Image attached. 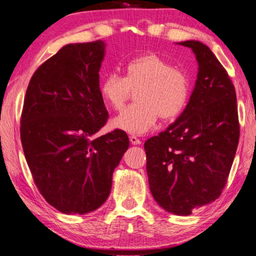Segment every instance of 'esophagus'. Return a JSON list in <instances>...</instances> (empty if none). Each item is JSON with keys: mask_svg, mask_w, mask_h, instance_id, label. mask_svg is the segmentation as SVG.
I'll list each match as a JSON object with an SVG mask.
<instances>
[{"mask_svg": "<svg viewBox=\"0 0 256 256\" xmlns=\"http://www.w3.org/2000/svg\"><path fill=\"white\" fill-rule=\"evenodd\" d=\"M130 142H132V144L134 145H139V144H142V140L140 139H139L137 136H134V134H131L130 136Z\"/></svg>", "mask_w": 256, "mask_h": 256, "instance_id": "obj_1", "label": "esophagus"}]
</instances>
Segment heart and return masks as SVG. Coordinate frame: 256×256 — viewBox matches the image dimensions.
<instances>
[{
	"label": "heart",
	"mask_w": 256,
	"mask_h": 256,
	"mask_svg": "<svg viewBox=\"0 0 256 256\" xmlns=\"http://www.w3.org/2000/svg\"><path fill=\"white\" fill-rule=\"evenodd\" d=\"M138 103L126 108L114 120L116 128L144 134L158 120L176 119L185 110L192 91V80L186 70L154 52L128 60L124 76L110 74L100 82V92L111 108L120 111L130 100L132 88H138Z\"/></svg>",
	"instance_id": "obj_1"
}]
</instances>
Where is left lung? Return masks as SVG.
Segmentation results:
<instances>
[{
  "mask_svg": "<svg viewBox=\"0 0 256 256\" xmlns=\"http://www.w3.org/2000/svg\"><path fill=\"white\" fill-rule=\"evenodd\" d=\"M196 54L199 72L182 116L148 139L146 171L160 207L190 216L220 196L240 138L236 94L226 69L205 44L180 43Z\"/></svg>",
  "mask_w": 256,
  "mask_h": 256,
  "instance_id": "left-lung-1",
  "label": "left lung"
}]
</instances>
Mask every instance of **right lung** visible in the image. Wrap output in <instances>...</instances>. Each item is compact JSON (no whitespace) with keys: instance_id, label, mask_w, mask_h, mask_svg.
Wrapping results in <instances>:
<instances>
[{"instance_id":"right-lung-1","label":"right lung","mask_w":256,"mask_h":256,"mask_svg":"<svg viewBox=\"0 0 256 256\" xmlns=\"http://www.w3.org/2000/svg\"><path fill=\"white\" fill-rule=\"evenodd\" d=\"M104 42L74 43L37 68L21 114V142L34 182L64 214L106 202L130 142L122 130L96 137L108 112L100 92Z\"/></svg>"}]
</instances>
